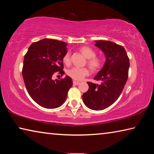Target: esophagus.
I'll return each mask as SVG.
<instances>
[{
    "instance_id": "34e87169",
    "label": "esophagus",
    "mask_w": 154,
    "mask_h": 154,
    "mask_svg": "<svg viewBox=\"0 0 154 154\" xmlns=\"http://www.w3.org/2000/svg\"><path fill=\"white\" fill-rule=\"evenodd\" d=\"M73 84L75 85H77L79 84V82H77V81H73Z\"/></svg>"
}]
</instances>
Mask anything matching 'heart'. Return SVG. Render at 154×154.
Segmentation results:
<instances>
[{"label":"heart","instance_id":"1","mask_svg":"<svg viewBox=\"0 0 154 154\" xmlns=\"http://www.w3.org/2000/svg\"><path fill=\"white\" fill-rule=\"evenodd\" d=\"M79 51L87 59L86 63L93 72L98 71L103 66V59L100 56H96V52L90 47L83 46L79 49ZM63 63L69 66L71 63V54L67 52L64 54L62 59ZM89 74V69L86 67L77 68L73 67L67 71V75L74 80H82L83 77H86Z\"/></svg>","mask_w":154,"mask_h":154}]
</instances>
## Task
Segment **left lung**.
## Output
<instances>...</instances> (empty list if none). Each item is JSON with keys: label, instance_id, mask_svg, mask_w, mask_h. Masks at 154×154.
Masks as SVG:
<instances>
[{"label": "left lung", "instance_id": "1", "mask_svg": "<svg viewBox=\"0 0 154 154\" xmlns=\"http://www.w3.org/2000/svg\"><path fill=\"white\" fill-rule=\"evenodd\" d=\"M95 46L105 54L106 62L94 78L101 84L87 82L89 89L82 96L83 103L92 110H103L118 100L128 77L129 58L123 46L109 41H96Z\"/></svg>", "mask_w": 154, "mask_h": 154}]
</instances>
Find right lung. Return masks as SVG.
Wrapping results in <instances>:
<instances>
[{
  "instance_id": "right-lung-1",
  "label": "right lung",
  "mask_w": 154,
  "mask_h": 154,
  "mask_svg": "<svg viewBox=\"0 0 154 154\" xmlns=\"http://www.w3.org/2000/svg\"><path fill=\"white\" fill-rule=\"evenodd\" d=\"M67 44L63 41L43 38L31 44L25 54L22 76L25 86L33 100L46 109H55L63 105L72 80L52 79L54 74L64 75L62 57L67 53Z\"/></svg>"
}]
</instances>
